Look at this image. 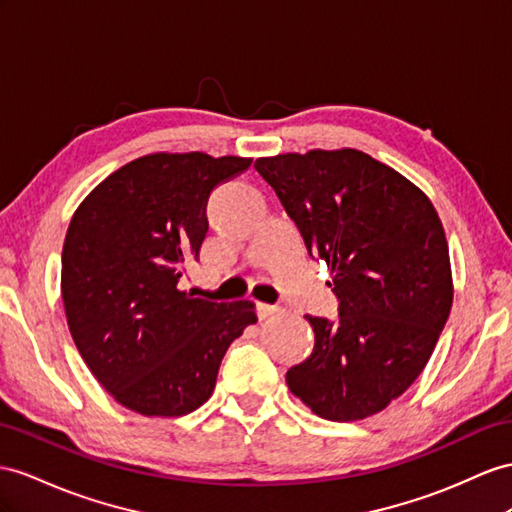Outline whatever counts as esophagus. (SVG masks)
I'll return each mask as SVG.
<instances>
[{
    "label": "esophagus",
    "mask_w": 512,
    "mask_h": 512,
    "mask_svg": "<svg viewBox=\"0 0 512 512\" xmlns=\"http://www.w3.org/2000/svg\"><path fill=\"white\" fill-rule=\"evenodd\" d=\"M257 316H259V320H264V318H268V316H272L274 311H277V307L274 305H268V303H257Z\"/></svg>",
    "instance_id": "obj_1"
}]
</instances>
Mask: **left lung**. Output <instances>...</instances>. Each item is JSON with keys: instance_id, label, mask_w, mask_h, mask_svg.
Wrapping results in <instances>:
<instances>
[{"instance_id": "left-lung-1", "label": "left lung", "mask_w": 512, "mask_h": 512, "mask_svg": "<svg viewBox=\"0 0 512 512\" xmlns=\"http://www.w3.org/2000/svg\"><path fill=\"white\" fill-rule=\"evenodd\" d=\"M311 259L333 279L337 320L305 316L311 355L287 370L296 398L333 422L370 417L422 374L452 307L450 253L428 196L357 149L259 157Z\"/></svg>"}]
</instances>
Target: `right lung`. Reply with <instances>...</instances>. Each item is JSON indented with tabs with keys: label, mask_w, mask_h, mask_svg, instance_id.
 <instances>
[{
	"label": "right lung",
	"mask_w": 512,
	"mask_h": 512,
	"mask_svg": "<svg viewBox=\"0 0 512 512\" xmlns=\"http://www.w3.org/2000/svg\"><path fill=\"white\" fill-rule=\"evenodd\" d=\"M246 157L153 153L125 164L77 207L62 246V300L82 359L116 402L147 417L199 409L233 339L255 324L251 300L179 290L199 259L209 194Z\"/></svg>",
	"instance_id": "right-lung-1"
}]
</instances>
